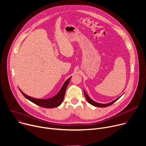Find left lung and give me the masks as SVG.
I'll return each mask as SVG.
<instances>
[{"mask_svg": "<svg viewBox=\"0 0 146 146\" xmlns=\"http://www.w3.org/2000/svg\"><path fill=\"white\" fill-rule=\"evenodd\" d=\"M84 90V92L85 97H86L87 101H88V102L89 104H90L91 105H93V106H95V107H108V106L112 105L113 103H114L115 101H116L119 98H121V97L122 96V95H123V94H122L121 97H118L117 98L115 99V100L112 101L111 102H109V103H107V104H101V103L97 102H96V101L92 100V99H91V98L89 97V96L87 95V94L86 93V92L85 91V90Z\"/></svg>", "mask_w": 146, "mask_h": 146, "instance_id": "left-lung-1", "label": "left lung"}]
</instances>
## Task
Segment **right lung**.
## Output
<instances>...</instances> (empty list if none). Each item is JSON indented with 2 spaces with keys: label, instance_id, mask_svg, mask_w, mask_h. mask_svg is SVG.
<instances>
[{
  "label": "right lung",
  "instance_id": "right-lung-1",
  "mask_svg": "<svg viewBox=\"0 0 146 146\" xmlns=\"http://www.w3.org/2000/svg\"><path fill=\"white\" fill-rule=\"evenodd\" d=\"M72 77L69 78L65 81L64 84H63L62 87H61L60 90L59 91L58 93L54 97H52L50 98H47V99H39V98H35L33 97H31L30 96H29L27 95H26L24 92H23L20 88V91L21 92V93L23 95L30 101L31 102L34 103L35 104L40 106L41 107L43 108H55L58 107L59 106L62 104L64 97L65 95V92L67 88V87L69 84V81L70 80Z\"/></svg>",
  "mask_w": 146,
  "mask_h": 146
}]
</instances>
